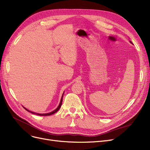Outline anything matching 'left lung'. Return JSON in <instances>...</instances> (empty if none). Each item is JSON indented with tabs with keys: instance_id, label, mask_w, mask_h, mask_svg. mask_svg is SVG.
I'll return each instance as SVG.
<instances>
[{
	"instance_id": "8db88e82",
	"label": "left lung",
	"mask_w": 150,
	"mask_h": 150,
	"mask_svg": "<svg viewBox=\"0 0 150 150\" xmlns=\"http://www.w3.org/2000/svg\"><path fill=\"white\" fill-rule=\"evenodd\" d=\"M131 42V43H132V42Z\"/></svg>"
}]
</instances>
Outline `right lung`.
Masks as SVG:
<instances>
[{
    "mask_svg": "<svg viewBox=\"0 0 150 150\" xmlns=\"http://www.w3.org/2000/svg\"><path fill=\"white\" fill-rule=\"evenodd\" d=\"M63 94H62V97H61V102H60V103H59V106L57 107V108L56 109V110H54L53 112H50V113H46V114H40V113H34V112H30V111H29V110H27L26 108H24V109L25 110H26L27 111H28V112H30V113H34V114H37V115H40V116H49V115H53V114H54V113H56L58 110H59V108H61V105H62V97H63Z\"/></svg>",
    "mask_w": 150,
    "mask_h": 150,
    "instance_id": "add662e5",
    "label": "right lung"
}]
</instances>
